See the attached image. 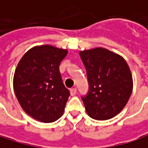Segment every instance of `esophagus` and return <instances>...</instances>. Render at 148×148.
I'll return each instance as SVG.
<instances>
[{"label":"esophagus","instance_id":"34e87169","mask_svg":"<svg viewBox=\"0 0 148 148\" xmlns=\"http://www.w3.org/2000/svg\"><path fill=\"white\" fill-rule=\"evenodd\" d=\"M76 92H77V89H76L75 88H73L70 89V94H71V95H76Z\"/></svg>","mask_w":148,"mask_h":148}]
</instances>
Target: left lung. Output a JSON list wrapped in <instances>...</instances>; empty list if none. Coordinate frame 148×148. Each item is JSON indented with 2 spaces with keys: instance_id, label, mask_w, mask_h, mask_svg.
<instances>
[{
  "instance_id": "8db88e82",
  "label": "left lung",
  "mask_w": 148,
  "mask_h": 148,
  "mask_svg": "<svg viewBox=\"0 0 148 148\" xmlns=\"http://www.w3.org/2000/svg\"><path fill=\"white\" fill-rule=\"evenodd\" d=\"M80 56L88 82V91L82 96L88 114L99 121L114 117L132 94L128 65L121 56L101 47L81 52Z\"/></svg>"
}]
</instances>
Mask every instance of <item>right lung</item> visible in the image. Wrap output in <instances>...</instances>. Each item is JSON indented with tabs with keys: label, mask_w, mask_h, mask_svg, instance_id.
<instances>
[{
	"label": "right lung",
	"mask_w": 148,
	"mask_h": 148,
	"mask_svg": "<svg viewBox=\"0 0 148 148\" xmlns=\"http://www.w3.org/2000/svg\"><path fill=\"white\" fill-rule=\"evenodd\" d=\"M66 50L49 45L28 50L19 61L14 76V90L23 110L41 122L57 121L70 95L60 73Z\"/></svg>",
	"instance_id": "1"
}]
</instances>
